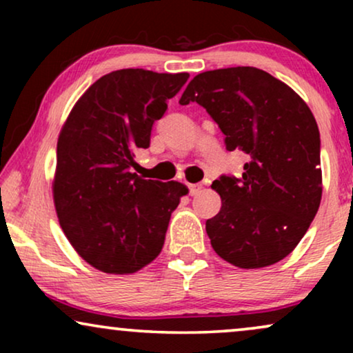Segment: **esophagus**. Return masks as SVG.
<instances>
[{"label": "esophagus", "instance_id": "esophagus-1", "mask_svg": "<svg viewBox=\"0 0 353 353\" xmlns=\"http://www.w3.org/2000/svg\"><path fill=\"white\" fill-rule=\"evenodd\" d=\"M201 190H202V185H190V194L191 196L199 194Z\"/></svg>", "mask_w": 353, "mask_h": 353}]
</instances>
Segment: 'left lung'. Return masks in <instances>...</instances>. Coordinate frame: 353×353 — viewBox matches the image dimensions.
<instances>
[{
  "label": "left lung",
  "instance_id": "obj_1",
  "mask_svg": "<svg viewBox=\"0 0 353 353\" xmlns=\"http://www.w3.org/2000/svg\"><path fill=\"white\" fill-rule=\"evenodd\" d=\"M197 103L225 134L228 151L248 154L243 176L212 188L221 209L205 221L210 244L239 268H262L294 250L321 201L320 132L296 91L255 67L202 72L180 104Z\"/></svg>",
  "mask_w": 353,
  "mask_h": 353
}]
</instances>
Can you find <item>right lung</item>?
I'll list each match as a JSON object with an SVG mask.
<instances>
[{
    "label": "right lung",
    "instance_id": "add662e5",
    "mask_svg": "<svg viewBox=\"0 0 353 353\" xmlns=\"http://www.w3.org/2000/svg\"><path fill=\"white\" fill-rule=\"evenodd\" d=\"M190 74L110 72L77 101L57 139L54 204L61 228L91 267L134 273L161 254L172 212L188 188L132 172Z\"/></svg>",
    "mask_w": 353,
    "mask_h": 353
}]
</instances>
